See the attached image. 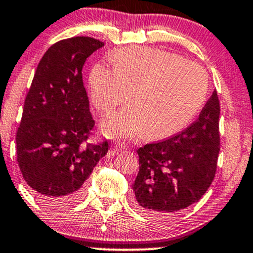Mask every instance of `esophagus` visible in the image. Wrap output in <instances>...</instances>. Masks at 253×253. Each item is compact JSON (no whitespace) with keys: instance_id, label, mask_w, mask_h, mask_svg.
<instances>
[{"instance_id":"34e87169","label":"esophagus","mask_w":253,"mask_h":253,"mask_svg":"<svg viewBox=\"0 0 253 253\" xmlns=\"http://www.w3.org/2000/svg\"><path fill=\"white\" fill-rule=\"evenodd\" d=\"M114 149H115V151H122V150H126L127 149V146L125 145V144H122V143H115L114 144Z\"/></svg>"}]
</instances>
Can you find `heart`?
I'll return each instance as SVG.
<instances>
[{"label":"heart","instance_id":"heart-1","mask_svg":"<svg viewBox=\"0 0 253 253\" xmlns=\"http://www.w3.org/2000/svg\"><path fill=\"white\" fill-rule=\"evenodd\" d=\"M113 66L96 63L88 77L90 98L107 116L102 131L110 138L158 139L179 132L194 118L208 92V74L198 63L148 46H126L112 55ZM132 92L131 93L130 91Z\"/></svg>","mask_w":253,"mask_h":253}]
</instances>
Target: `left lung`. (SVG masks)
Instances as JSON below:
<instances>
[{"label": "left lung", "instance_id": "left-lung-1", "mask_svg": "<svg viewBox=\"0 0 253 253\" xmlns=\"http://www.w3.org/2000/svg\"><path fill=\"white\" fill-rule=\"evenodd\" d=\"M218 122L220 101L215 90L187 128L138 149L139 171L132 186L137 209L171 216L203 197L217 169Z\"/></svg>", "mask_w": 253, "mask_h": 253}]
</instances>
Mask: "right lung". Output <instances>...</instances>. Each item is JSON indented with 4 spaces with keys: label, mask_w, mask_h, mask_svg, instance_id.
<instances>
[{
    "label": "right lung",
    "mask_w": 253,
    "mask_h": 253,
    "mask_svg": "<svg viewBox=\"0 0 253 253\" xmlns=\"http://www.w3.org/2000/svg\"><path fill=\"white\" fill-rule=\"evenodd\" d=\"M103 45L83 36L62 40L46 50L36 69L16 132V161L44 204L74 203L108 152L107 140L88 143L95 120L82 74L86 59Z\"/></svg>",
    "instance_id": "add662e5"
}]
</instances>
